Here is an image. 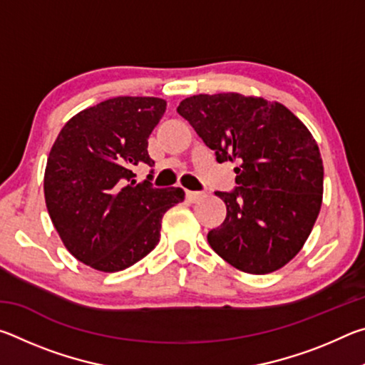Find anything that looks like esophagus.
I'll return each mask as SVG.
<instances>
[{"instance_id":"1","label":"esophagus","mask_w":365,"mask_h":365,"mask_svg":"<svg viewBox=\"0 0 365 365\" xmlns=\"http://www.w3.org/2000/svg\"><path fill=\"white\" fill-rule=\"evenodd\" d=\"M202 196H205V195L200 193V191H190V190H187V200H188L190 202H196V201H200Z\"/></svg>"}]
</instances>
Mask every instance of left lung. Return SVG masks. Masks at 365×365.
<instances>
[{"instance_id": "obj_1", "label": "left lung", "mask_w": 365, "mask_h": 365, "mask_svg": "<svg viewBox=\"0 0 365 365\" xmlns=\"http://www.w3.org/2000/svg\"><path fill=\"white\" fill-rule=\"evenodd\" d=\"M219 163H237L238 187L215 191L227 206L207 233L238 270L270 274L298 255L322 206L324 164L316 140L277 101L240 93L195 95L178 104Z\"/></svg>"}]
</instances>
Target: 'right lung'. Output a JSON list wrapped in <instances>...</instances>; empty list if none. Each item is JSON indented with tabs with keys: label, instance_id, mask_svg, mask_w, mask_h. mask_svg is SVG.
Returning a JSON list of instances; mask_svg holds the SVG:
<instances>
[{
	"label": "right lung",
	"instance_id": "obj_1",
	"mask_svg": "<svg viewBox=\"0 0 365 365\" xmlns=\"http://www.w3.org/2000/svg\"><path fill=\"white\" fill-rule=\"evenodd\" d=\"M164 100L117 96L80 110L49 151L45 201L71 255L101 272L130 267L156 248L163 215L183 201L182 188H153L133 168L154 165L148 138Z\"/></svg>",
	"mask_w": 365,
	"mask_h": 365
}]
</instances>
